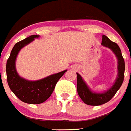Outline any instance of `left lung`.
<instances>
[{
  "mask_svg": "<svg viewBox=\"0 0 131 131\" xmlns=\"http://www.w3.org/2000/svg\"><path fill=\"white\" fill-rule=\"evenodd\" d=\"M101 45L109 48L114 53L118 60V74L114 83L107 91L102 93H97L91 89L86 84L82 76L78 73L77 74V91L80 99L84 103L89 105H100L108 102L116 93L122 85L124 77L125 64L121 53V50L116 43L111 41L105 35L102 36Z\"/></svg>",
  "mask_w": 131,
  "mask_h": 131,
  "instance_id": "8db88e82",
  "label": "left lung"
}]
</instances>
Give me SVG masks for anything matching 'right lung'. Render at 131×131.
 Masks as SVG:
<instances>
[{
    "label": "right lung",
    "instance_id": "add662e5",
    "mask_svg": "<svg viewBox=\"0 0 131 131\" xmlns=\"http://www.w3.org/2000/svg\"><path fill=\"white\" fill-rule=\"evenodd\" d=\"M39 36V35H32L17 42L13 48L6 66L7 82L10 89L21 101L30 104L42 103L49 99L58 80L67 72L66 70L34 81L26 80L19 75L15 66L19 52Z\"/></svg>",
    "mask_w": 131,
    "mask_h": 131
}]
</instances>
